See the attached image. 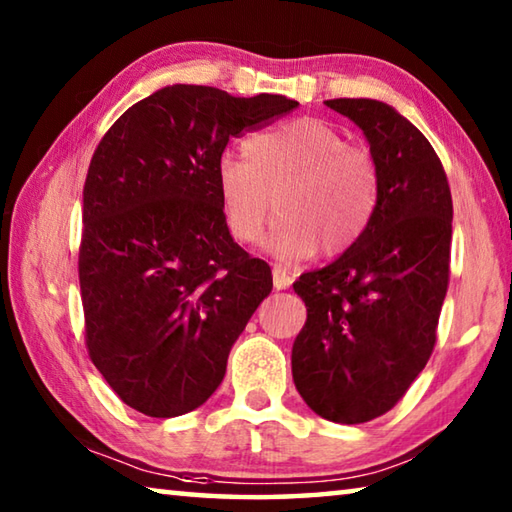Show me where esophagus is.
Segmentation results:
<instances>
[{"label": "esophagus", "mask_w": 512, "mask_h": 512, "mask_svg": "<svg viewBox=\"0 0 512 512\" xmlns=\"http://www.w3.org/2000/svg\"><path fill=\"white\" fill-rule=\"evenodd\" d=\"M291 282H293V275L287 271V268L280 266V264H275L273 266V284H275V289H289Z\"/></svg>", "instance_id": "1"}]
</instances>
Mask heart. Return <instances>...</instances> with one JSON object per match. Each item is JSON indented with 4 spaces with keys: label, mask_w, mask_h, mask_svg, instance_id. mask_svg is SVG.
<instances>
[{
    "label": "heart",
    "mask_w": 512,
    "mask_h": 512,
    "mask_svg": "<svg viewBox=\"0 0 512 512\" xmlns=\"http://www.w3.org/2000/svg\"><path fill=\"white\" fill-rule=\"evenodd\" d=\"M214 185L225 228L255 244L273 216L268 248L282 259L309 257L318 246L339 255L357 244L379 203V169L339 128L300 117L244 142V155L223 153Z\"/></svg>",
    "instance_id": "obj_1"
}]
</instances>
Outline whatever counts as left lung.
<instances>
[{
  "label": "left lung",
  "instance_id": "obj_1",
  "mask_svg": "<svg viewBox=\"0 0 512 512\" xmlns=\"http://www.w3.org/2000/svg\"><path fill=\"white\" fill-rule=\"evenodd\" d=\"M370 144L379 203L357 244L293 284L307 323L291 370L320 418L370 422L391 411L436 345L449 284L452 192L443 162L409 119L375 99H332Z\"/></svg>",
  "mask_w": 512,
  "mask_h": 512
}]
</instances>
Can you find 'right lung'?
Returning a JSON list of instances; mask_svg holds the SVG:
<instances>
[{
  "label": "right lung",
  "mask_w": 512,
  "mask_h": 512,
  "mask_svg": "<svg viewBox=\"0 0 512 512\" xmlns=\"http://www.w3.org/2000/svg\"><path fill=\"white\" fill-rule=\"evenodd\" d=\"M280 94L169 85L103 135L83 187L85 345L131 409L176 418L207 402L273 289L225 228L214 169L232 137L287 115Z\"/></svg>",
  "instance_id": "1"
}]
</instances>
